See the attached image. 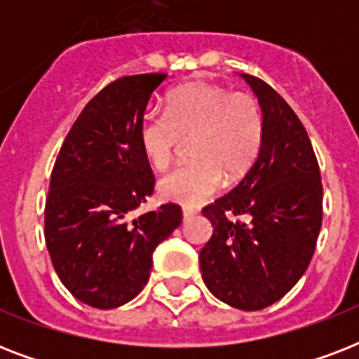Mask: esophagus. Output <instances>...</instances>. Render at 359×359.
Returning a JSON list of instances; mask_svg holds the SVG:
<instances>
[{
  "instance_id": "obj_1",
  "label": "esophagus",
  "mask_w": 359,
  "mask_h": 359,
  "mask_svg": "<svg viewBox=\"0 0 359 359\" xmlns=\"http://www.w3.org/2000/svg\"><path fill=\"white\" fill-rule=\"evenodd\" d=\"M194 216H196V210H191V208H182V219H184V222L191 219Z\"/></svg>"
}]
</instances>
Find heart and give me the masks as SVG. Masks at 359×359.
<instances>
[{"label": "heart", "instance_id": "1", "mask_svg": "<svg viewBox=\"0 0 359 359\" xmlns=\"http://www.w3.org/2000/svg\"><path fill=\"white\" fill-rule=\"evenodd\" d=\"M196 162L158 182L163 199L194 208L224 186L236 182L255 163L264 137L261 106L245 93L214 83H190L168 97L165 114L147 111L140 123V145L147 162L162 171L173 162L180 140H190Z\"/></svg>", "mask_w": 359, "mask_h": 359}]
</instances>
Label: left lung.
Instances as JSON below:
<instances>
[{
    "mask_svg": "<svg viewBox=\"0 0 359 359\" xmlns=\"http://www.w3.org/2000/svg\"><path fill=\"white\" fill-rule=\"evenodd\" d=\"M240 78L259 100L264 137L238 186L203 208L214 231L199 266L218 300L259 311L283 298L311 262L323 225V182L309 135L289 104L255 76Z\"/></svg>",
    "mask_w": 359,
    "mask_h": 359,
    "instance_id": "8db88e82",
    "label": "left lung"
}]
</instances>
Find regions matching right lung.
<instances>
[{"instance_id": "right-lung-1", "label": "right lung", "mask_w": 359, "mask_h": 359, "mask_svg": "<svg viewBox=\"0 0 359 359\" xmlns=\"http://www.w3.org/2000/svg\"><path fill=\"white\" fill-rule=\"evenodd\" d=\"M165 78L124 76L104 87L72 124L53 165L44 208L48 253L70 294L97 309L140 294L152 251L182 222L175 203L132 218L154 190L140 123Z\"/></svg>"}]
</instances>
